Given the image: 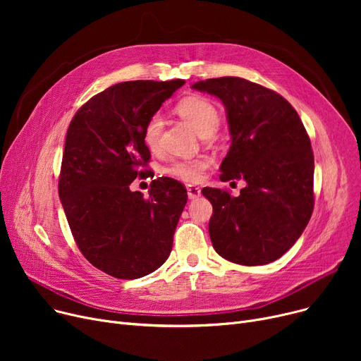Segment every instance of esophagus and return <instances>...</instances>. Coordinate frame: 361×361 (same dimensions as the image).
I'll list each match as a JSON object with an SVG mask.
<instances>
[{
  "mask_svg": "<svg viewBox=\"0 0 361 361\" xmlns=\"http://www.w3.org/2000/svg\"><path fill=\"white\" fill-rule=\"evenodd\" d=\"M187 195H188V199L190 200H195L200 196V188L196 187V185H188L187 187Z\"/></svg>",
  "mask_w": 361,
  "mask_h": 361,
  "instance_id": "34e87169",
  "label": "esophagus"
}]
</instances>
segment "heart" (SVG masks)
Returning <instances> with one entry per match:
<instances>
[{"label":"heart","instance_id":"obj_1","mask_svg":"<svg viewBox=\"0 0 361 361\" xmlns=\"http://www.w3.org/2000/svg\"><path fill=\"white\" fill-rule=\"evenodd\" d=\"M178 116L190 124L197 135L202 137H209L215 135L219 127L221 116L216 106L203 97H188L180 101L176 106ZM162 118L159 116H152L143 128V142L150 150L159 147L162 135ZM211 166V159L206 157L195 159H178L171 162L165 173L171 177L178 178L184 183H197L202 180L206 169Z\"/></svg>","mask_w":361,"mask_h":361}]
</instances>
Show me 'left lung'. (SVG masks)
Returning a JSON list of instances; mask_svg holds the SVG:
<instances>
[{"label":"left lung","instance_id":"1","mask_svg":"<svg viewBox=\"0 0 361 361\" xmlns=\"http://www.w3.org/2000/svg\"><path fill=\"white\" fill-rule=\"evenodd\" d=\"M192 87L219 98L226 111L231 146L221 181H245L237 197L221 188L202 190L214 207V249L245 267L271 263L293 247L313 212L314 158L307 131L286 98L257 83L219 78Z\"/></svg>","mask_w":361,"mask_h":361}]
</instances>
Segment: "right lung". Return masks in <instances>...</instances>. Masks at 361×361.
Listing matches in <instances>:
<instances>
[{
  "instance_id": "1",
  "label": "right lung",
  "mask_w": 361,
  "mask_h": 361,
  "mask_svg": "<svg viewBox=\"0 0 361 361\" xmlns=\"http://www.w3.org/2000/svg\"><path fill=\"white\" fill-rule=\"evenodd\" d=\"M185 82L135 80L94 94L73 117L66 137L59 195L82 255L102 272L136 279L157 271L173 249L185 187L169 177L131 192L150 159L143 128Z\"/></svg>"
}]
</instances>
